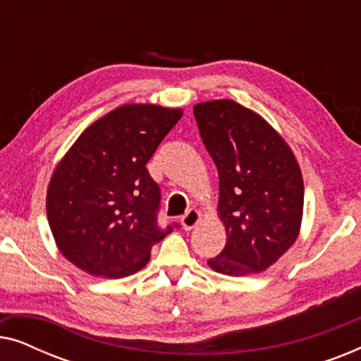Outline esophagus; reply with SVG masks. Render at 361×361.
Here are the masks:
<instances>
[{
	"label": "esophagus",
	"instance_id": "esophagus-1",
	"mask_svg": "<svg viewBox=\"0 0 361 361\" xmlns=\"http://www.w3.org/2000/svg\"><path fill=\"white\" fill-rule=\"evenodd\" d=\"M200 220H202L200 212L197 210V209H190L184 216H182L180 224H182V226H184L185 230H192L197 224H199Z\"/></svg>",
	"mask_w": 361,
	"mask_h": 361
}]
</instances>
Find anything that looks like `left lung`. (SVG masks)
<instances>
[{
    "label": "left lung",
    "mask_w": 361,
    "mask_h": 361,
    "mask_svg": "<svg viewBox=\"0 0 361 361\" xmlns=\"http://www.w3.org/2000/svg\"><path fill=\"white\" fill-rule=\"evenodd\" d=\"M202 141L219 169V216L224 251L209 266L225 276L263 273L298 240L304 180L284 137L233 100L194 106Z\"/></svg>",
    "instance_id": "8db88e82"
}]
</instances>
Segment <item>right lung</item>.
<instances>
[{"label": "right lung", "mask_w": 361, "mask_h": 361, "mask_svg": "<svg viewBox=\"0 0 361 361\" xmlns=\"http://www.w3.org/2000/svg\"><path fill=\"white\" fill-rule=\"evenodd\" d=\"M180 108L128 103L92 123L52 172L46 210L63 258L97 278L145 268L151 248L172 230L157 226L161 192L147 161Z\"/></svg>", "instance_id": "1"}]
</instances>
